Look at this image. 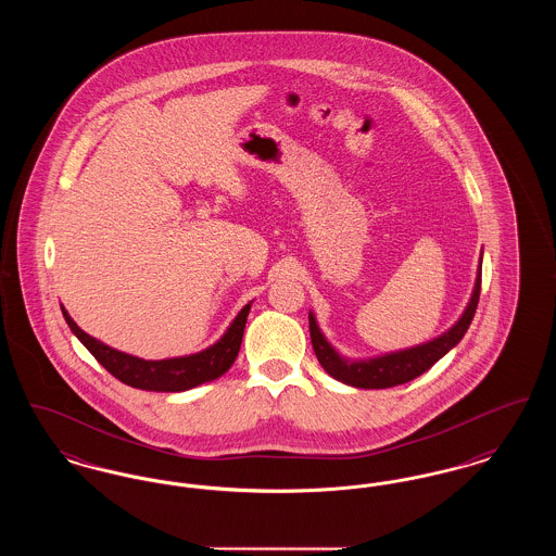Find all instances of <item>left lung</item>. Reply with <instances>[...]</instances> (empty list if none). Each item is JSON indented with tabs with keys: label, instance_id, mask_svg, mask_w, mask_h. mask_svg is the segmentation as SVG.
<instances>
[{
	"label": "left lung",
	"instance_id": "8db88e82",
	"mask_svg": "<svg viewBox=\"0 0 556 556\" xmlns=\"http://www.w3.org/2000/svg\"><path fill=\"white\" fill-rule=\"evenodd\" d=\"M479 291H481V273L477 275L476 290H473L467 311L444 336L435 338L433 342H427V344L417 345V348H408V350L394 352V354H386V356H379V358H370V361H345V358H342L323 338L315 317L308 315L313 350L317 354L320 367L327 370L331 377H336L338 381L348 383V386L365 388V390H383V388H394V386L408 383L410 379H415L425 370L431 369L448 350H452L454 345L463 340V336L467 333V329L473 320V315H476Z\"/></svg>",
	"mask_w": 556,
	"mask_h": 556
}]
</instances>
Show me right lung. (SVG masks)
Masks as SVG:
<instances>
[{
    "instance_id": "obj_1",
    "label": "right lung",
    "mask_w": 556,
    "mask_h": 556,
    "mask_svg": "<svg viewBox=\"0 0 556 556\" xmlns=\"http://www.w3.org/2000/svg\"><path fill=\"white\" fill-rule=\"evenodd\" d=\"M248 313H250V304L241 308V313L231 323L227 333L204 352L181 356V358H168V361H143L131 354L118 352L110 345L98 342L96 338L87 336L83 329H79V325L68 317V313L62 306V315L66 318L71 331L79 338L80 344L96 356V361L108 372H112L118 381L131 388L150 390V392H186L227 372L238 358Z\"/></svg>"
}]
</instances>
